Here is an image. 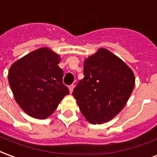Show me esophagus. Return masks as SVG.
Instances as JSON below:
<instances>
[{
  "instance_id": "obj_1",
  "label": "esophagus",
  "mask_w": 157,
  "mask_h": 157,
  "mask_svg": "<svg viewBox=\"0 0 157 157\" xmlns=\"http://www.w3.org/2000/svg\"><path fill=\"white\" fill-rule=\"evenodd\" d=\"M73 89H74V85H73V84L71 86H69V90H70V92H71V93H72V92H73Z\"/></svg>"
}]
</instances>
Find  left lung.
<instances>
[{
    "instance_id": "left-lung-1",
    "label": "left lung",
    "mask_w": 157,
    "mask_h": 157,
    "mask_svg": "<svg viewBox=\"0 0 157 157\" xmlns=\"http://www.w3.org/2000/svg\"><path fill=\"white\" fill-rule=\"evenodd\" d=\"M84 78L72 95L81 112L92 124L111 120L124 109L135 87V75L122 59L99 48L84 61Z\"/></svg>"
}]
</instances>
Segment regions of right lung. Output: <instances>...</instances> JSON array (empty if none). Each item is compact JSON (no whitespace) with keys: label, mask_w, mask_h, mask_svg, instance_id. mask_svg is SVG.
<instances>
[{"label":"right lung","mask_w":157,"mask_h":157,"mask_svg":"<svg viewBox=\"0 0 157 157\" xmlns=\"http://www.w3.org/2000/svg\"><path fill=\"white\" fill-rule=\"evenodd\" d=\"M59 55L40 48L13 63L8 82L16 102L33 118L44 119L55 112L68 87L63 84Z\"/></svg>","instance_id":"1"}]
</instances>
